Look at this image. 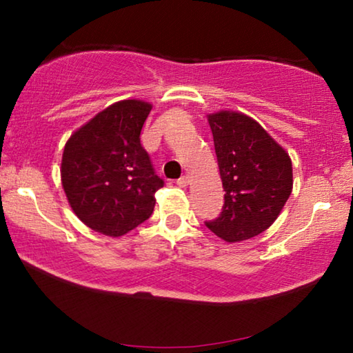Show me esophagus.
<instances>
[{
    "label": "esophagus",
    "mask_w": 353,
    "mask_h": 353,
    "mask_svg": "<svg viewBox=\"0 0 353 353\" xmlns=\"http://www.w3.org/2000/svg\"><path fill=\"white\" fill-rule=\"evenodd\" d=\"M188 183H190V178H188V175H183V176H180L176 180V185L181 186V188H186Z\"/></svg>",
    "instance_id": "1"
}]
</instances>
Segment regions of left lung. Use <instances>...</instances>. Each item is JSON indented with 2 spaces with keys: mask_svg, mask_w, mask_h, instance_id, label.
<instances>
[{
  "mask_svg": "<svg viewBox=\"0 0 353 353\" xmlns=\"http://www.w3.org/2000/svg\"><path fill=\"white\" fill-rule=\"evenodd\" d=\"M209 125L225 204L205 226L228 243L250 239L272 226L291 196V159L248 115L221 110L209 115Z\"/></svg>",
  "mask_w": 353,
  "mask_h": 353,
  "instance_id": "left-lung-1",
  "label": "left lung"
}]
</instances>
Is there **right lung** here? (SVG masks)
I'll list each match as a JSON object with an SVG mask.
<instances>
[{
	"label": "right lung",
	"instance_id": "1",
	"mask_svg": "<svg viewBox=\"0 0 353 353\" xmlns=\"http://www.w3.org/2000/svg\"><path fill=\"white\" fill-rule=\"evenodd\" d=\"M151 109L143 101H120L65 144L61 165L65 196L75 215L98 233L122 236L152 214L163 180L139 137Z\"/></svg>",
	"mask_w": 353,
	"mask_h": 353
}]
</instances>
